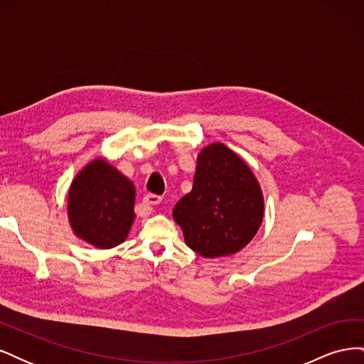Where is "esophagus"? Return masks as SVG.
Masks as SVG:
<instances>
[{"label": "esophagus", "instance_id": "obj_1", "mask_svg": "<svg viewBox=\"0 0 364 364\" xmlns=\"http://www.w3.org/2000/svg\"><path fill=\"white\" fill-rule=\"evenodd\" d=\"M161 202H162V197L156 196V194H147L144 199H142V203H144L146 206H149L150 211H151V206H156Z\"/></svg>", "mask_w": 364, "mask_h": 364}]
</instances>
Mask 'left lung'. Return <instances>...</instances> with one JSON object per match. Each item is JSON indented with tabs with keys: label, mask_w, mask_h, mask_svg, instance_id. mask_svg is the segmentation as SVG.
<instances>
[{
	"label": "left lung",
	"mask_w": 364,
	"mask_h": 364,
	"mask_svg": "<svg viewBox=\"0 0 364 364\" xmlns=\"http://www.w3.org/2000/svg\"><path fill=\"white\" fill-rule=\"evenodd\" d=\"M262 215L264 199L257 178L222 142L199 153L193 190L173 209L186 246L205 258L229 257L247 246Z\"/></svg>",
	"instance_id": "8db88e82"
}]
</instances>
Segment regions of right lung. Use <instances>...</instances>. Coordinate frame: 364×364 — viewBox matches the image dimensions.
I'll list each match as a JSON object with an SVG mask.
<instances>
[{
	"label": "right lung",
	"mask_w": 364,
	"mask_h": 364,
	"mask_svg": "<svg viewBox=\"0 0 364 364\" xmlns=\"http://www.w3.org/2000/svg\"><path fill=\"white\" fill-rule=\"evenodd\" d=\"M134 206V183L103 158L87 164L70 186V225L77 237L98 249H112L127 238Z\"/></svg>",
	"instance_id": "1"
}]
</instances>
